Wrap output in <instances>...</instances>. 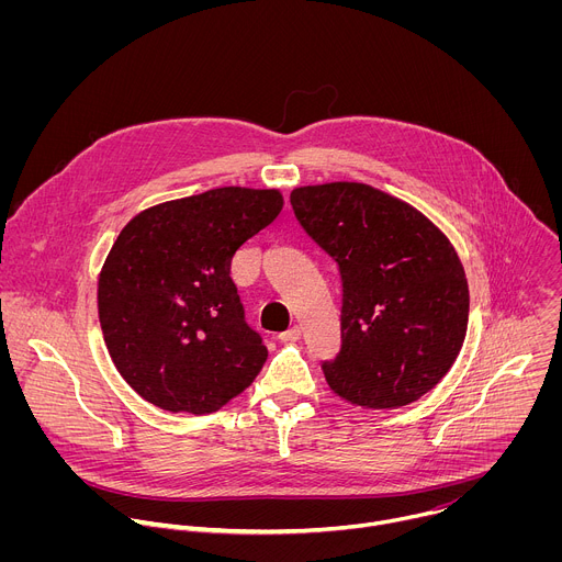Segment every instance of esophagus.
Wrapping results in <instances>:
<instances>
[{"instance_id":"34e87169","label":"esophagus","mask_w":562,"mask_h":562,"mask_svg":"<svg viewBox=\"0 0 562 562\" xmlns=\"http://www.w3.org/2000/svg\"><path fill=\"white\" fill-rule=\"evenodd\" d=\"M300 336H302V329H300L297 325H293L291 329H286L284 334H280V340H282V342H297Z\"/></svg>"}]
</instances>
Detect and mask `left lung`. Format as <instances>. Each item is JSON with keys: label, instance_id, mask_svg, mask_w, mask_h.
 Listing matches in <instances>:
<instances>
[{"label": "left lung", "instance_id": "obj_1", "mask_svg": "<svg viewBox=\"0 0 562 562\" xmlns=\"http://www.w3.org/2000/svg\"><path fill=\"white\" fill-rule=\"evenodd\" d=\"M291 206L342 280V345L323 362L329 389L362 409L416 403L447 375L467 334L469 286L449 237L409 202L362 182L297 187Z\"/></svg>", "mask_w": 562, "mask_h": 562}]
</instances>
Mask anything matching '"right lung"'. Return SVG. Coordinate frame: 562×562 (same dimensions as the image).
Masks as SVG:
<instances>
[{
  "instance_id": "add662e5",
  "label": "right lung",
  "mask_w": 562,
  "mask_h": 562,
  "mask_svg": "<svg viewBox=\"0 0 562 562\" xmlns=\"http://www.w3.org/2000/svg\"><path fill=\"white\" fill-rule=\"evenodd\" d=\"M280 189L222 187L139 211L115 237L98 278L109 356L146 403L213 414L267 360L245 323L231 260L282 211Z\"/></svg>"
}]
</instances>
